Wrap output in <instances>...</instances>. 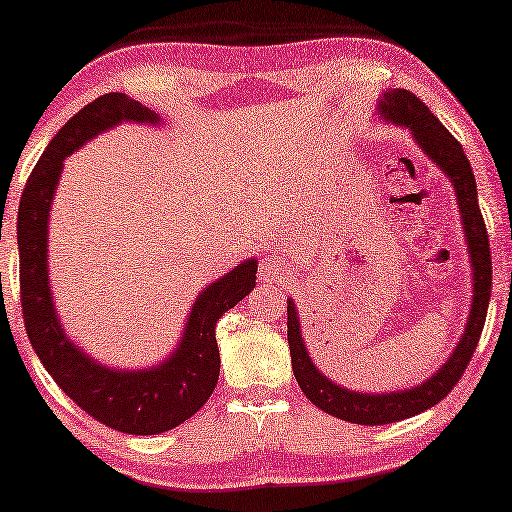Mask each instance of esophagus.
I'll return each instance as SVG.
<instances>
[{"label": "esophagus", "instance_id": "34e87169", "mask_svg": "<svg viewBox=\"0 0 512 512\" xmlns=\"http://www.w3.org/2000/svg\"><path fill=\"white\" fill-rule=\"evenodd\" d=\"M290 275L286 259L281 255H268L262 264H259V277L262 281H281Z\"/></svg>", "mask_w": 512, "mask_h": 512}]
</instances>
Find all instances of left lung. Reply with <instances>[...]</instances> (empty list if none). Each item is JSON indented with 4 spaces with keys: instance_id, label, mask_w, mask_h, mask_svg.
I'll use <instances>...</instances> for the list:
<instances>
[{
    "instance_id": "1",
    "label": "left lung",
    "mask_w": 512,
    "mask_h": 512,
    "mask_svg": "<svg viewBox=\"0 0 512 512\" xmlns=\"http://www.w3.org/2000/svg\"><path fill=\"white\" fill-rule=\"evenodd\" d=\"M378 112V118L383 123L407 129L433 165L440 167L444 176L451 180L455 200L460 206L466 248H469L471 257L473 299L462 339L455 345L447 363L440 365L436 374L416 387L380 391V394H365V391L341 387L319 372V367L312 363L306 343H303L295 301L288 299V345L292 356V374H295L301 391L310 402H314L321 411L330 413V416L354 424H367V427L418 416V413L436 407L442 398L449 396V391L462 378L466 365L471 363L477 341H480L493 284L491 246H488L484 217L480 213V204H477V187L471 162L466 158L462 145L431 114L429 107L407 90L385 92L378 101Z\"/></svg>"
}]
</instances>
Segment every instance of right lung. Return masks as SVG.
<instances>
[{
  "label": "right lung",
  "mask_w": 512,
  "mask_h": 512,
  "mask_svg": "<svg viewBox=\"0 0 512 512\" xmlns=\"http://www.w3.org/2000/svg\"><path fill=\"white\" fill-rule=\"evenodd\" d=\"M118 123L158 125L160 114L110 92L85 105L50 140L21 193L17 215L21 310L39 361L83 411L129 436H156L200 411L220 378L215 325L255 288L257 259L237 264L193 301L178 345L165 361L145 369H114L70 341L52 301L48 277V220L63 160Z\"/></svg>",
  "instance_id": "obj_1"
}]
</instances>
